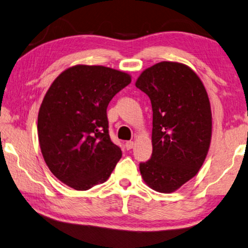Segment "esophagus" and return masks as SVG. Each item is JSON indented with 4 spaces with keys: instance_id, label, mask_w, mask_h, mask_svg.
<instances>
[{
    "instance_id": "1",
    "label": "esophagus",
    "mask_w": 248,
    "mask_h": 248,
    "mask_svg": "<svg viewBox=\"0 0 248 248\" xmlns=\"http://www.w3.org/2000/svg\"><path fill=\"white\" fill-rule=\"evenodd\" d=\"M133 145H135L133 141H127V142H125V144H124V147H125V149H127V150H130V149L133 148Z\"/></svg>"
}]
</instances>
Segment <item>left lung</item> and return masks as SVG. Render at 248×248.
I'll list each match as a JSON object with an SVG mask.
<instances>
[{
	"label": "left lung",
	"instance_id": "left-lung-1",
	"mask_svg": "<svg viewBox=\"0 0 248 248\" xmlns=\"http://www.w3.org/2000/svg\"><path fill=\"white\" fill-rule=\"evenodd\" d=\"M152 106V155L140 163L147 186L172 193L198 174L210 149L212 111L202 80L188 66L161 62L136 81Z\"/></svg>",
	"mask_w": 248,
	"mask_h": 248
}]
</instances>
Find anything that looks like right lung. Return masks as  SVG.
Returning a JSON list of instances; mask_svg holds the SVG:
<instances>
[{
    "instance_id": "add662e5",
    "label": "right lung",
    "mask_w": 248,
    "mask_h": 248,
    "mask_svg": "<svg viewBox=\"0 0 248 248\" xmlns=\"http://www.w3.org/2000/svg\"><path fill=\"white\" fill-rule=\"evenodd\" d=\"M130 82L120 70L76 65L47 90L38 111L39 147L50 172L66 186L86 191L111 174L123 153L110 140L107 107Z\"/></svg>"
}]
</instances>
